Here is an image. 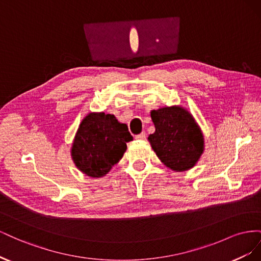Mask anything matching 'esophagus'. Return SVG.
<instances>
[{
    "instance_id": "esophagus-1",
    "label": "esophagus",
    "mask_w": 261,
    "mask_h": 261,
    "mask_svg": "<svg viewBox=\"0 0 261 261\" xmlns=\"http://www.w3.org/2000/svg\"><path fill=\"white\" fill-rule=\"evenodd\" d=\"M135 138H136L137 140H145V139H146V133L143 132V133L138 134V135L135 136Z\"/></svg>"
}]
</instances>
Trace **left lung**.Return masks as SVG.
<instances>
[{
  "label": "left lung",
  "instance_id": "left-lung-1",
  "mask_svg": "<svg viewBox=\"0 0 261 261\" xmlns=\"http://www.w3.org/2000/svg\"><path fill=\"white\" fill-rule=\"evenodd\" d=\"M155 132L148 140L161 162L175 172L195 167L204 150L203 134L194 116L180 106L152 110Z\"/></svg>",
  "mask_w": 261,
  "mask_h": 261
}]
</instances>
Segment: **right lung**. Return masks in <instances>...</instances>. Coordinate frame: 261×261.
<instances>
[{
    "label": "right lung",
    "instance_id": "obj_1",
    "mask_svg": "<svg viewBox=\"0 0 261 261\" xmlns=\"http://www.w3.org/2000/svg\"><path fill=\"white\" fill-rule=\"evenodd\" d=\"M130 140L127 125L118 122L113 114L90 112L78 126L70 155L82 173L99 178L122 159Z\"/></svg>",
    "mask_w": 261,
    "mask_h": 261
}]
</instances>
